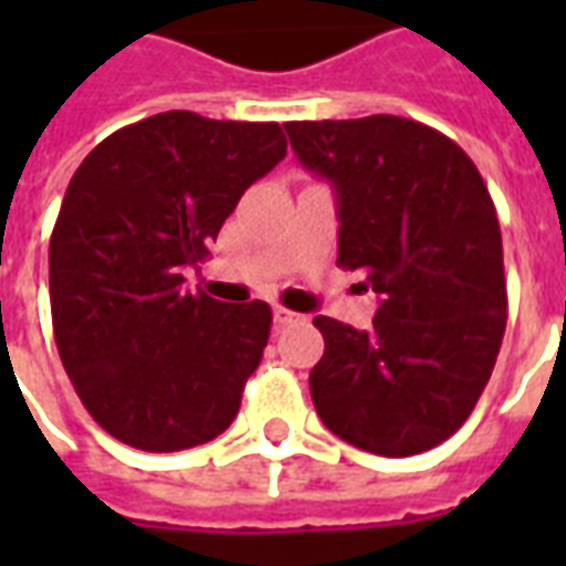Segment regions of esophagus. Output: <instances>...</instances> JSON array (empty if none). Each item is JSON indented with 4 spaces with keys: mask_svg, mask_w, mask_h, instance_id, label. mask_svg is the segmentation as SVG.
Instances as JSON below:
<instances>
[{
    "mask_svg": "<svg viewBox=\"0 0 566 566\" xmlns=\"http://www.w3.org/2000/svg\"><path fill=\"white\" fill-rule=\"evenodd\" d=\"M300 321H306L300 312H291V308L284 306H275V324H300Z\"/></svg>",
    "mask_w": 566,
    "mask_h": 566,
    "instance_id": "obj_1",
    "label": "esophagus"
}]
</instances>
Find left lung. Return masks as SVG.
<instances>
[{
	"label": "left lung",
	"mask_w": 566,
	"mask_h": 566,
	"mask_svg": "<svg viewBox=\"0 0 566 566\" xmlns=\"http://www.w3.org/2000/svg\"><path fill=\"white\" fill-rule=\"evenodd\" d=\"M291 148L339 206L343 270L381 296L369 331L318 315L312 403L357 449L409 458L446 442L485 391L506 331L503 242L475 163L397 115L291 120Z\"/></svg>",
	"instance_id": "left-lung-1"
}]
</instances>
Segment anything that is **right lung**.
<instances>
[{
	"mask_svg": "<svg viewBox=\"0 0 566 566\" xmlns=\"http://www.w3.org/2000/svg\"><path fill=\"white\" fill-rule=\"evenodd\" d=\"M284 154L272 120L163 112L112 133L75 169L51 233V318L69 379L105 433L181 451L233 424L272 308L190 294L181 272Z\"/></svg>",
	"mask_w": 566,
	"mask_h": 566,
	"instance_id": "right-lung-1",
	"label": "right lung"
}]
</instances>
